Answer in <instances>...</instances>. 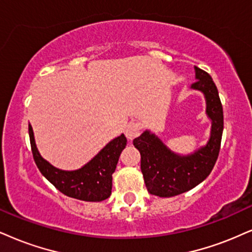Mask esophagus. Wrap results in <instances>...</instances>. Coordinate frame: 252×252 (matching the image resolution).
<instances>
[{
    "label": "esophagus",
    "mask_w": 252,
    "mask_h": 252,
    "mask_svg": "<svg viewBox=\"0 0 252 252\" xmlns=\"http://www.w3.org/2000/svg\"><path fill=\"white\" fill-rule=\"evenodd\" d=\"M141 127L139 124L136 123H129L128 125L125 127V135L128 140H133V139L136 138L139 134H140Z\"/></svg>",
    "instance_id": "esophagus-1"
}]
</instances>
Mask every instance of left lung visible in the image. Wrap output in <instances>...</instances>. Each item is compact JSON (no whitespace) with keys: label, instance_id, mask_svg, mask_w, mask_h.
I'll use <instances>...</instances> for the list:
<instances>
[{"label":"left lung","instance_id":"left-lung-1","mask_svg":"<svg viewBox=\"0 0 252 252\" xmlns=\"http://www.w3.org/2000/svg\"><path fill=\"white\" fill-rule=\"evenodd\" d=\"M196 79L191 89L204 93L207 114L212 119V135L204 147L188 157L170 152L158 136L145 131L133 140L141 155V172L150 194L172 197L196 187L209 175L217 158L223 133V108L219 91L210 74L195 66Z\"/></svg>","mask_w":252,"mask_h":252}]
</instances>
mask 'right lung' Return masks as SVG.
<instances>
[{
  "label": "right lung",
  "mask_w": 252,
  "mask_h": 252,
  "mask_svg": "<svg viewBox=\"0 0 252 252\" xmlns=\"http://www.w3.org/2000/svg\"><path fill=\"white\" fill-rule=\"evenodd\" d=\"M29 136L36 166L43 176L61 192L69 197L88 202H100L110 197L112 174L116 170L120 153L126 146L125 135L121 134L113 139L89 163L72 172L57 169L40 157L31 125H29Z\"/></svg>",
  "instance_id": "add662e5"
}]
</instances>
